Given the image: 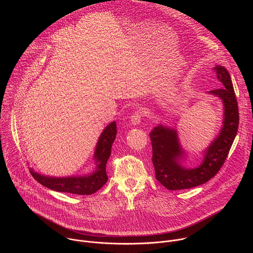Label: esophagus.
<instances>
[{"instance_id": "34e87169", "label": "esophagus", "mask_w": 253, "mask_h": 253, "mask_svg": "<svg viewBox=\"0 0 253 253\" xmlns=\"http://www.w3.org/2000/svg\"><path fill=\"white\" fill-rule=\"evenodd\" d=\"M131 120V123L133 124V125H139L140 124V122H141V120H142V114H141V112L140 111H136V112H134L132 115H131V118H130Z\"/></svg>"}]
</instances>
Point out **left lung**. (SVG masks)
I'll use <instances>...</instances> for the list:
<instances>
[{
    "mask_svg": "<svg viewBox=\"0 0 253 253\" xmlns=\"http://www.w3.org/2000/svg\"><path fill=\"white\" fill-rule=\"evenodd\" d=\"M214 70L220 88L208 93L222 101L224 119L218 136L204 151L203 161L198 167L186 168L181 164L185 153L175 129L160 124L150 132L155 177L169 190L192 188L206 183L214 177L222 167L237 134L238 104L230 75L223 66L216 65Z\"/></svg>",
    "mask_w": 253,
    "mask_h": 253,
    "instance_id": "8db88e82",
    "label": "left lung"
}]
</instances>
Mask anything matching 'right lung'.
Instances as JSON below:
<instances>
[{
  "label": "right lung",
  "mask_w": 253,
  "mask_h": 253,
  "mask_svg": "<svg viewBox=\"0 0 253 253\" xmlns=\"http://www.w3.org/2000/svg\"><path fill=\"white\" fill-rule=\"evenodd\" d=\"M117 135L116 122L107 125L103 130L97 142L94 159L96 169L91 174L84 176L70 177H50L41 175L30 170L34 179L47 188L58 192H66L78 195H90L98 191L107 182L108 176L106 173V164L111 155L112 144Z\"/></svg>",
  "instance_id": "add662e5"
}]
</instances>
